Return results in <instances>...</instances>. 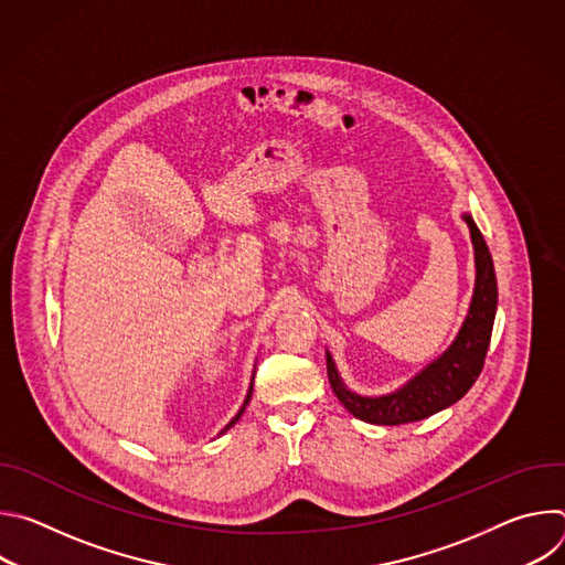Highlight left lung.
Here are the masks:
<instances>
[{"mask_svg": "<svg viewBox=\"0 0 565 565\" xmlns=\"http://www.w3.org/2000/svg\"><path fill=\"white\" fill-rule=\"evenodd\" d=\"M469 225L473 259H476V286L469 303V312L462 321V327L451 342V347L425 366L416 377H412L405 386H399L393 393L364 397L353 393L340 377L331 353L327 351V369L329 382L338 399L355 418L371 425H407L423 418H429L454 402H458L476 382V377L486 364V355L492 340L494 315L499 303L497 273L492 264L490 248L482 238L469 214L462 216Z\"/></svg>", "mask_w": 565, "mask_h": 565, "instance_id": "1", "label": "left lung"}]
</instances>
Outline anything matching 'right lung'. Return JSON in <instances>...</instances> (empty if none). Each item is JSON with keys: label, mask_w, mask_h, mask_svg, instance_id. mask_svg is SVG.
Instances as JSON below:
<instances>
[{"label": "right lung", "mask_w": 565, "mask_h": 565, "mask_svg": "<svg viewBox=\"0 0 565 565\" xmlns=\"http://www.w3.org/2000/svg\"><path fill=\"white\" fill-rule=\"evenodd\" d=\"M250 395H253V382H250V388H248V395H246V399H244V407H241V409H238V414H236V416H234V418H232V420H230V423H227V425H225V429H223V431H227V429H230V427H234V425H236V420H238V418H241V414H244V409H246V405H248V402H250ZM223 431H221V434H223Z\"/></svg>", "instance_id": "add662e5"}]
</instances>
